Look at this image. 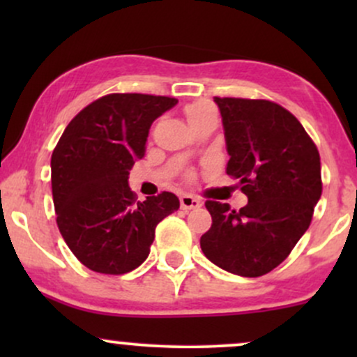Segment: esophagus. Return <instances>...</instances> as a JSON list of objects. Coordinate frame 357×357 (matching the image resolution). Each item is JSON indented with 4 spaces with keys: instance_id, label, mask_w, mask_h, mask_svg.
Returning a JSON list of instances; mask_svg holds the SVG:
<instances>
[{
    "instance_id": "obj_1",
    "label": "esophagus",
    "mask_w": 357,
    "mask_h": 357,
    "mask_svg": "<svg viewBox=\"0 0 357 357\" xmlns=\"http://www.w3.org/2000/svg\"><path fill=\"white\" fill-rule=\"evenodd\" d=\"M179 204H181L183 210H196V208L202 206V202L191 195H183L179 196Z\"/></svg>"
}]
</instances>
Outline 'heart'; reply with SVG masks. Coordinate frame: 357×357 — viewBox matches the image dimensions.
<instances>
[{
  "mask_svg": "<svg viewBox=\"0 0 357 357\" xmlns=\"http://www.w3.org/2000/svg\"><path fill=\"white\" fill-rule=\"evenodd\" d=\"M184 112H186V119H188V122H190L191 127L198 124V122H202L203 119H206L210 116H216V109L206 100L192 102V104H190L186 109H184Z\"/></svg>",
  "mask_w": 357,
  "mask_h": 357,
  "instance_id": "b5f03b06",
  "label": "heart"
}]
</instances>
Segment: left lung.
I'll return each mask as SVG.
<instances>
[{
  "instance_id": "obj_1",
  "label": "left lung",
  "mask_w": 357,
  "mask_h": 357,
  "mask_svg": "<svg viewBox=\"0 0 357 357\" xmlns=\"http://www.w3.org/2000/svg\"><path fill=\"white\" fill-rule=\"evenodd\" d=\"M223 122L227 174L240 179L248 204L206 202L213 225L199 240L216 267L260 277L289 257L321 199V158L289 110L270 100L215 97Z\"/></svg>"
}]
</instances>
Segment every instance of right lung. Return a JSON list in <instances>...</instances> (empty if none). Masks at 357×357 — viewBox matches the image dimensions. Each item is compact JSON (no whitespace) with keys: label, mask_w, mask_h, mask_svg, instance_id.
<instances>
[{"label":"right lung","mask_w":357,"mask_h":357,"mask_svg":"<svg viewBox=\"0 0 357 357\" xmlns=\"http://www.w3.org/2000/svg\"><path fill=\"white\" fill-rule=\"evenodd\" d=\"M178 100L110 93L72 119L52 154V192L65 243L85 267L121 275L149 255L158 223L179 208L161 192L136 202L129 171L144 158L151 124Z\"/></svg>","instance_id":"right-lung-1"}]
</instances>
